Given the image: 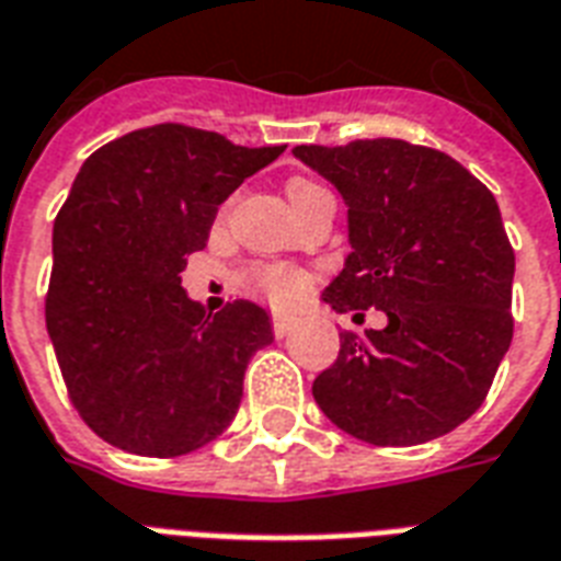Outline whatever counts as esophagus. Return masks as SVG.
I'll use <instances>...</instances> for the list:
<instances>
[{
  "instance_id": "obj_1",
  "label": "esophagus",
  "mask_w": 561,
  "mask_h": 561,
  "mask_svg": "<svg viewBox=\"0 0 561 561\" xmlns=\"http://www.w3.org/2000/svg\"><path fill=\"white\" fill-rule=\"evenodd\" d=\"M294 327H297V320L294 318H285V314H273V335L276 337H285L294 332Z\"/></svg>"
}]
</instances>
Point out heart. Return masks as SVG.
Wrapping results in <instances>:
<instances>
[{
    "mask_svg": "<svg viewBox=\"0 0 561 561\" xmlns=\"http://www.w3.org/2000/svg\"><path fill=\"white\" fill-rule=\"evenodd\" d=\"M314 191H320V185H314L309 179H290L288 187H285L290 205H299ZM247 282H250L252 290H259L264 299H271L273 306H294L309 290V273L290 267V264H259V267H252Z\"/></svg>",
    "mask_w": 561,
    "mask_h": 561,
    "instance_id": "b5f03b06",
    "label": "heart"
}]
</instances>
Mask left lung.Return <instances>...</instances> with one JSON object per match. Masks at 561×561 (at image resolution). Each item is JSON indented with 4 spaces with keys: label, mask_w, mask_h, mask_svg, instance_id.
Instances as JSON below:
<instances>
[{
    "label": "left lung",
    "mask_w": 561,
    "mask_h": 561,
    "mask_svg": "<svg viewBox=\"0 0 561 561\" xmlns=\"http://www.w3.org/2000/svg\"><path fill=\"white\" fill-rule=\"evenodd\" d=\"M294 156L347 203L353 252L323 302L388 318L341 332L311 394L337 430L376 447L447 435L480 409L512 344L515 250L497 199L456 158L397 138Z\"/></svg>",
    "instance_id": "1"
}]
</instances>
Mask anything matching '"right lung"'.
<instances>
[{
    "instance_id": "obj_1",
    "label": "right lung",
    "mask_w": 561,
    "mask_h": 561,
    "mask_svg": "<svg viewBox=\"0 0 561 561\" xmlns=\"http://www.w3.org/2000/svg\"><path fill=\"white\" fill-rule=\"evenodd\" d=\"M285 147H234L182 123L128 131L81 164L55 217L46 329L81 421L119 450L170 459L224 433L243 370L273 341L250 299H187V255L217 205Z\"/></svg>"
}]
</instances>
